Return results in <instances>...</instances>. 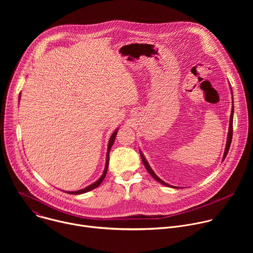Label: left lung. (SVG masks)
Returning <instances> with one entry per match:
<instances>
[{"instance_id": "1", "label": "left lung", "mask_w": 253, "mask_h": 253, "mask_svg": "<svg viewBox=\"0 0 253 253\" xmlns=\"http://www.w3.org/2000/svg\"><path fill=\"white\" fill-rule=\"evenodd\" d=\"M231 92H232V90H231ZM232 94V93H231ZM233 110H234V108H233V106H232V109H231V114H230V120H229V129H228V136H227V141H226V146H225V151H224V154H223V158H222V160H224L225 159V157H226V155H227V153H228V150H229V147H230V144H231V140H232V132H233ZM140 155H141V159H142V162H143V164H144V166H145V168L147 169V171L150 173V175L156 180V181H158L159 183H161V184H163V185H165V186H168V187H173V188H175L174 186H170L168 183H166V182H164L163 180H161L154 172H153V170L151 169V167L149 166V164H148V162H147V160L145 159V157H144V155L142 154V153H140Z\"/></svg>"}]
</instances>
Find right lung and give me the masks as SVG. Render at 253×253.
I'll list each match as a JSON object with an SVG mask.
<instances>
[{
  "label": "right lung",
  "mask_w": 253,
  "mask_h": 253,
  "mask_svg": "<svg viewBox=\"0 0 253 253\" xmlns=\"http://www.w3.org/2000/svg\"><path fill=\"white\" fill-rule=\"evenodd\" d=\"M20 97H21V94L19 95V101H20ZM117 131H118V130H115V131L113 132V134H112L111 137H110L109 143H108V151H107V157H106V165H105V169H104V172H103L102 176L97 180L96 182H94L93 184L87 186V187L84 188V189L77 190V191H66L67 193H69V194H82V193H85V192H88V191H91V190L95 189L96 187H98V186L102 183V181H103L105 176H106V174H107L108 164H109V153H110V149H111V147H112V145H113V143H114V141H115V138H116V135H117Z\"/></svg>",
  "instance_id": "right-lung-1"
}]
</instances>
